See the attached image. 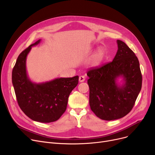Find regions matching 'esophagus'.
<instances>
[{"label":"esophagus","instance_id":"34e87169","mask_svg":"<svg viewBox=\"0 0 155 155\" xmlns=\"http://www.w3.org/2000/svg\"><path fill=\"white\" fill-rule=\"evenodd\" d=\"M85 80V77L84 76H80L79 77V82H83Z\"/></svg>","mask_w":155,"mask_h":155}]
</instances>
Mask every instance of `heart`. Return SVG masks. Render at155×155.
<instances>
[{"label": "heart", "instance_id": "heart-1", "mask_svg": "<svg viewBox=\"0 0 155 155\" xmlns=\"http://www.w3.org/2000/svg\"><path fill=\"white\" fill-rule=\"evenodd\" d=\"M105 52L102 48H99L93 55L91 60V64L93 67H98L104 59Z\"/></svg>", "mask_w": 155, "mask_h": 155}]
</instances>
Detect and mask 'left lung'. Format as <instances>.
Masks as SVG:
<instances>
[{
	"instance_id": "left-lung-1",
	"label": "left lung",
	"mask_w": 155,
	"mask_h": 155,
	"mask_svg": "<svg viewBox=\"0 0 155 155\" xmlns=\"http://www.w3.org/2000/svg\"><path fill=\"white\" fill-rule=\"evenodd\" d=\"M113 61L87 72L91 110L99 118L112 120L126 116L133 109L142 86L140 63L134 53L120 40ZM123 78V84L117 82Z\"/></svg>"
}]
</instances>
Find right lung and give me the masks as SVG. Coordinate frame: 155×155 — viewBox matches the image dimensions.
Masks as SVG:
<instances>
[{"instance_id": "obj_1", "label": "right lung", "mask_w": 155, "mask_h": 155, "mask_svg": "<svg viewBox=\"0 0 155 155\" xmlns=\"http://www.w3.org/2000/svg\"><path fill=\"white\" fill-rule=\"evenodd\" d=\"M30 45L18 56L12 70V81L16 98L21 110L32 120L48 123L58 120L66 110L68 97L78 83V76L56 78L36 84L29 78L26 58L32 46Z\"/></svg>"}]
</instances>
